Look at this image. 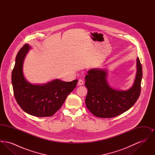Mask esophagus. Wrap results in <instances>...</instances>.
<instances>
[{
    "mask_svg": "<svg viewBox=\"0 0 155 155\" xmlns=\"http://www.w3.org/2000/svg\"><path fill=\"white\" fill-rule=\"evenodd\" d=\"M84 80H82V79H80L79 81H78V85H79V86L82 85H84Z\"/></svg>",
    "mask_w": 155,
    "mask_h": 155,
    "instance_id": "34e87169",
    "label": "esophagus"
}]
</instances>
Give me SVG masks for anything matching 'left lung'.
<instances>
[{
    "instance_id": "8db88e82",
    "label": "left lung",
    "mask_w": 155,
    "mask_h": 155,
    "mask_svg": "<svg viewBox=\"0 0 155 155\" xmlns=\"http://www.w3.org/2000/svg\"><path fill=\"white\" fill-rule=\"evenodd\" d=\"M85 76V85L88 89L85 99L87 107L94 116L111 118L129 110L138 100L140 93L142 68L137 59V73L131 88L126 90L112 88L107 81L106 70L93 68Z\"/></svg>"
}]
</instances>
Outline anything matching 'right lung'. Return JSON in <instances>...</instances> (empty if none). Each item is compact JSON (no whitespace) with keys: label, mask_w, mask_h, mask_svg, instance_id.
<instances>
[{"label":"right lung","mask_w":155,"mask_h":155,"mask_svg":"<svg viewBox=\"0 0 155 155\" xmlns=\"http://www.w3.org/2000/svg\"><path fill=\"white\" fill-rule=\"evenodd\" d=\"M30 49L29 44L24 45L15 58L12 74L15 98L22 110L30 115L52 116L76 87L78 80L65 82L55 79L44 84H32L27 81L23 74V63Z\"/></svg>","instance_id":"add662e5"}]
</instances>
